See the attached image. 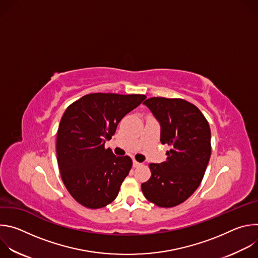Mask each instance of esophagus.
I'll return each mask as SVG.
<instances>
[{
    "label": "esophagus",
    "instance_id": "34e87169",
    "mask_svg": "<svg viewBox=\"0 0 258 258\" xmlns=\"http://www.w3.org/2000/svg\"><path fill=\"white\" fill-rule=\"evenodd\" d=\"M141 165H142V163H140V162H138V161H136V160L133 161V166H134V167H139V166H141Z\"/></svg>",
    "mask_w": 258,
    "mask_h": 258
}]
</instances>
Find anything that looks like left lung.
<instances>
[{"label": "left lung", "instance_id": "8db88e82", "mask_svg": "<svg viewBox=\"0 0 258 258\" xmlns=\"http://www.w3.org/2000/svg\"><path fill=\"white\" fill-rule=\"evenodd\" d=\"M144 104L159 121L160 142L170 146L164 162L150 163L142 183L147 200L169 208L186 201L199 187L211 155V133L200 110L182 99L153 97Z\"/></svg>", "mask_w": 258, "mask_h": 258}]
</instances>
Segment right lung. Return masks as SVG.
<instances>
[{"mask_svg": "<svg viewBox=\"0 0 258 258\" xmlns=\"http://www.w3.org/2000/svg\"><path fill=\"white\" fill-rule=\"evenodd\" d=\"M145 99L139 94L95 93L66 108L57 132V161L67 191L83 206L102 208L117 197L133 161L115 156L105 142Z\"/></svg>", "mask_w": 258, "mask_h": 258, "instance_id": "1", "label": "right lung"}]
</instances>
